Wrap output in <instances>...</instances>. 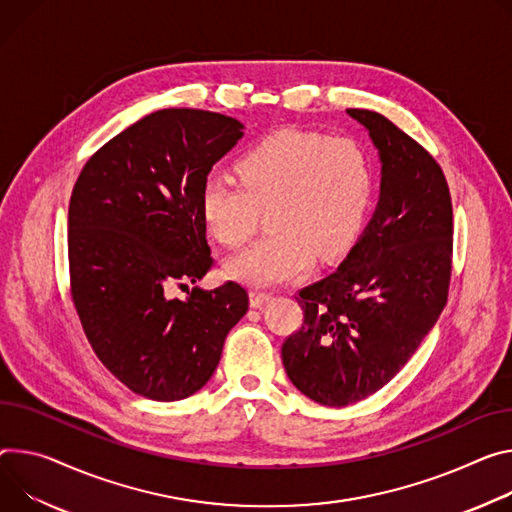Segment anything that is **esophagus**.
Segmentation results:
<instances>
[{
  "label": "esophagus",
  "mask_w": 512,
  "mask_h": 512,
  "mask_svg": "<svg viewBox=\"0 0 512 512\" xmlns=\"http://www.w3.org/2000/svg\"><path fill=\"white\" fill-rule=\"evenodd\" d=\"M249 298H251V306H253V308H261V306H265V304L271 300V294L253 290V292L249 294Z\"/></svg>",
  "instance_id": "34e87169"
}]
</instances>
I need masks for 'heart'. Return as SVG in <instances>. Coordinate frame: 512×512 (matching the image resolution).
Masks as SVG:
<instances>
[{
    "label": "heart",
    "mask_w": 512,
    "mask_h": 512,
    "mask_svg": "<svg viewBox=\"0 0 512 512\" xmlns=\"http://www.w3.org/2000/svg\"><path fill=\"white\" fill-rule=\"evenodd\" d=\"M243 185L208 175L200 216L224 247H241L269 206L271 232L226 261L232 280L253 288L282 286L314 259H331L355 239L371 198V163L355 138L280 130L251 147L237 165Z\"/></svg>",
    "instance_id": "obj_1"
}]
</instances>
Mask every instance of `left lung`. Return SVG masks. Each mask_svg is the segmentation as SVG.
<instances>
[{"mask_svg": "<svg viewBox=\"0 0 512 512\" xmlns=\"http://www.w3.org/2000/svg\"><path fill=\"white\" fill-rule=\"evenodd\" d=\"M380 159L378 206L337 271L304 288L282 347L290 382L324 406L386 386L445 308L453 210L437 161L386 116L351 108Z\"/></svg>", "mask_w": 512, "mask_h": 512, "instance_id": "8db88e82", "label": "left lung"}]
</instances>
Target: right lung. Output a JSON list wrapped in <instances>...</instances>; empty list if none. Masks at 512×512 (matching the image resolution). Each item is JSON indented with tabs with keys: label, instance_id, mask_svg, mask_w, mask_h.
Returning <instances> with one entry per match:
<instances>
[{
	"label": "right lung",
	"instance_id": "right-lung-1",
	"mask_svg": "<svg viewBox=\"0 0 512 512\" xmlns=\"http://www.w3.org/2000/svg\"><path fill=\"white\" fill-rule=\"evenodd\" d=\"M243 130L216 112H153L91 157L73 188L77 314L100 361L143 398L175 402L204 388L249 308L235 282L196 286L183 300L167 296L175 282H200L212 265L200 188Z\"/></svg>",
	"mask_w": 512,
	"mask_h": 512
}]
</instances>
